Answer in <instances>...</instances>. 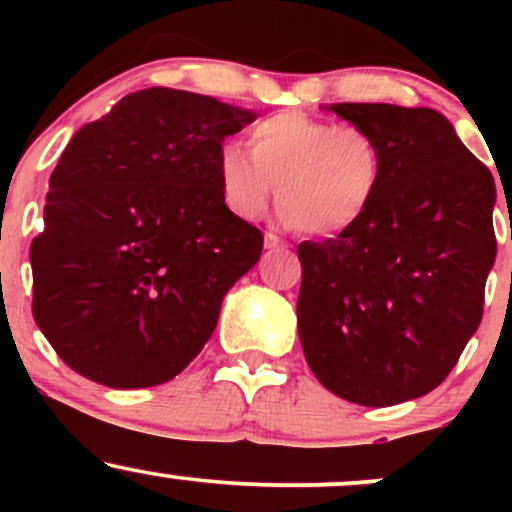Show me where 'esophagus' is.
<instances>
[{"mask_svg":"<svg viewBox=\"0 0 512 512\" xmlns=\"http://www.w3.org/2000/svg\"><path fill=\"white\" fill-rule=\"evenodd\" d=\"M264 248H267V250H286V248H289V243H286V240H281L279 236H274V233H267V236H264Z\"/></svg>","mask_w":512,"mask_h":512,"instance_id":"1","label":"esophagus"}]
</instances>
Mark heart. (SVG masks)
Wrapping results in <instances>:
<instances>
[{
	"mask_svg": "<svg viewBox=\"0 0 512 512\" xmlns=\"http://www.w3.org/2000/svg\"><path fill=\"white\" fill-rule=\"evenodd\" d=\"M216 173L223 204L238 219H257L279 185V216L286 226L339 236L373 207L385 163L368 129L289 110L250 129V151L223 144Z\"/></svg>",
	"mask_w": 512,
	"mask_h": 512,
	"instance_id": "heart-1",
	"label": "heart"
}]
</instances>
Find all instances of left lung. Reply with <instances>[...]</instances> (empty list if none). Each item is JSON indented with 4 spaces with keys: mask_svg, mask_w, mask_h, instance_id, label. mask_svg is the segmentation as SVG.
<instances>
[{
    "mask_svg": "<svg viewBox=\"0 0 512 512\" xmlns=\"http://www.w3.org/2000/svg\"><path fill=\"white\" fill-rule=\"evenodd\" d=\"M322 110L378 139L385 178L358 226L298 245V337L327 390L392 407L436 390L477 332L496 262V182L438 110Z\"/></svg>",
    "mask_w": 512,
    "mask_h": 512,
    "instance_id": "obj_1",
    "label": "left lung"
}]
</instances>
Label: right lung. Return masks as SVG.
I'll return each instance as SVG.
<instances>
[{"instance_id": "obj_1", "label": "right lung", "mask_w": 512, "mask_h": 512, "mask_svg": "<svg viewBox=\"0 0 512 512\" xmlns=\"http://www.w3.org/2000/svg\"><path fill=\"white\" fill-rule=\"evenodd\" d=\"M250 110L144 88L74 132L31 243L33 317L93 383H168L209 342L262 233L223 204L216 156Z\"/></svg>"}]
</instances>
